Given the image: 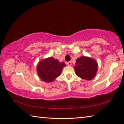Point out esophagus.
<instances>
[{"instance_id":"obj_1","label":"esophagus","mask_w":124,"mask_h":124,"mask_svg":"<svg viewBox=\"0 0 124 124\" xmlns=\"http://www.w3.org/2000/svg\"><path fill=\"white\" fill-rule=\"evenodd\" d=\"M67 65H68V66H71L72 63H71V62L69 61V62H68L67 63Z\"/></svg>"}]
</instances>
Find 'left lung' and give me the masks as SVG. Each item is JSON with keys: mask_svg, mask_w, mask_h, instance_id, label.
Returning <instances> with one entry per match:
<instances>
[{"mask_svg": "<svg viewBox=\"0 0 124 124\" xmlns=\"http://www.w3.org/2000/svg\"><path fill=\"white\" fill-rule=\"evenodd\" d=\"M97 63L95 60L88 57L81 56L76 60L73 67L76 75L78 77L87 80H90L95 77Z\"/></svg>", "mask_w": 124, "mask_h": 124, "instance_id": "8db88e82", "label": "left lung"}]
</instances>
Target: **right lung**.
Returning <instances> with one entry per match:
<instances>
[{
	"mask_svg": "<svg viewBox=\"0 0 124 124\" xmlns=\"http://www.w3.org/2000/svg\"><path fill=\"white\" fill-rule=\"evenodd\" d=\"M65 64L53 57L47 58L39 62L37 70L41 79L45 82H52L60 76Z\"/></svg>",
	"mask_w": 124,
	"mask_h": 124,
	"instance_id": "1",
	"label": "right lung"
}]
</instances>
